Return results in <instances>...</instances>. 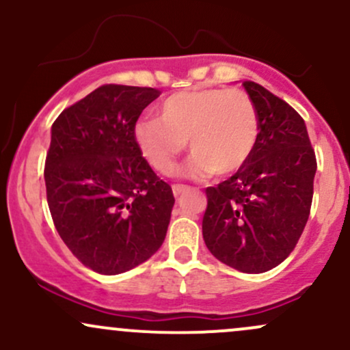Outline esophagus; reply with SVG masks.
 Returning a JSON list of instances; mask_svg holds the SVG:
<instances>
[{
    "instance_id": "34e87169",
    "label": "esophagus",
    "mask_w": 350,
    "mask_h": 350,
    "mask_svg": "<svg viewBox=\"0 0 350 350\" xmlns=\"http://www.w3.org/2000/svg\"><path fill=\"white\" fill-rule=\"evenodd\" d=\"M187 189H189V187L184 186V184H174V186H172V192H174L176 198H179V196L183 194V192H186Z\"/></svg>"
}]
</instances>
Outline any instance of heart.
<instances>
[{"instance_id": "b5f03b06", "label": "heart", "mask_w": 350, "mask_h": 350, "mask_svg": "<svg viewBox=\"0 0 350 350\" xmlns=\"http://www.w3.org/2000/svg\"><path fill=\"white\" fill-rule=\"evenodd\" d=\"M156 111L158 118L136 120L133 138L161 174H172L187 142L194 152L183 171L194 179L240 170L258 142L256 108L237 88H187L164 98Z\"/></svg>"}]
</instances>
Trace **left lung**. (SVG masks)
<instances>
[{
	"label": "left lung",
	"instance_id": "left-lung-1",
	"mask_svg": "<svg viewBox=\"0 0 350 350\" xmlns=\"http://www.w3.org/2000/svg\"><path fill=\"white\" fill-rule=\"evenodd\" d=\"M243 87L258 115V142L232 178L206 189L202 235L222 263L263 273L278 267L303 234L317 164L298 111L258 83Z\"/></svg>",
	"mask_w": 350,
	"mask_h": 350
}]
</instances>
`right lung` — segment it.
Segmentation results:
<instances>
[{"instance_id": "right-lung-1", "label": "right lung", "mask_w": 350, "mask_h": 350, "mask_svg": "<svg viewBox=\"0 0 350 350\" xmlns=\"http://www.w3.org/2000/svg\"><path fill=\"white\" fill-rule=\"evenodd\" d=\"M161 92L102 85L51 128L47 204L60 239L85 267L118 275L161 247L174 196L143 158L133 124Z\"/></svg>"}]
</instances>
